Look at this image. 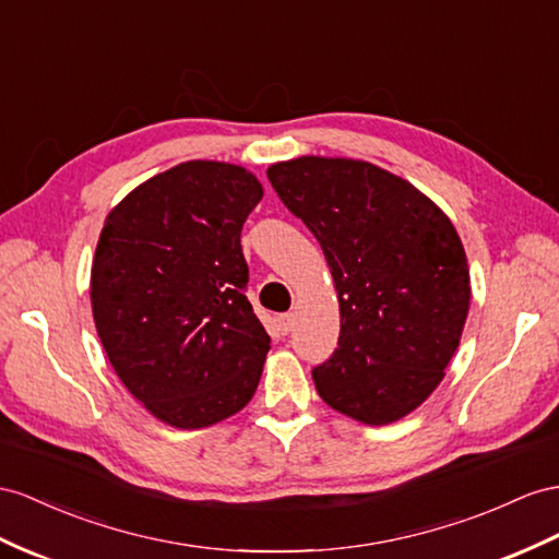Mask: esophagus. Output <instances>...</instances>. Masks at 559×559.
I'll list each match as a JSON object with an SVG mask.
<instances>
[{"mask_svg": "<svg viewBox=\"0 0 559 559\" xmlns=\"http://www.w3.org/2000/svg\"><path fill=\"white\" fill-rule=\"evenodd\" d=\"M278 321V331L283 335H288L293 328H295V313H281V317L276 319Z\"/></svg>", "mask_w": 559, "mask_h": 559, "instance_id": "esophagus-1", "label": "esophagus"}]
</instances>
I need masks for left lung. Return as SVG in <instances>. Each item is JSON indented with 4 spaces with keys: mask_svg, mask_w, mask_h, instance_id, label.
Returning <instances> with one entry per match:
<instances>
[{
    "mask_svg": "<svg viewBox=\"0 0 559 559\" xmlns=\"http://www.w3.org/2000/svg\"><path fill=\"white\" fill-rule=\"evenodd\" d=\"M266 177L321 242L337 290V349L311 370L319 396L364 425L402 420L461 345L469 269L455 226L406 179L352 157L302 155Z\"/></svg>",
    "mask_w": 559,
    "mask_h": 559,
    "instance_id": "8db88e82",
    "label": "left lung"
}]
</instances>
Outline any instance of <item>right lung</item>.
Returning a JSON list of instances; mask_svg holds the SVG:
<instances>
[{"instance_id":"obj_1","label":"right lung","mask_w":559,"mask_h":559,"mask_svg":"<svg viewBox=\"0 0 559 559\" xmlns=\"http://www.w3.org/2000/svg\"><path fill=\"white\" fill-rule=\"evenodd\" d=\"M264 195L240 165L189 160L108 212L92 311L110 366L151 416L200 429L246 406L269 335L246 297L240 231Z\"/></svg>"}]
</instances>
